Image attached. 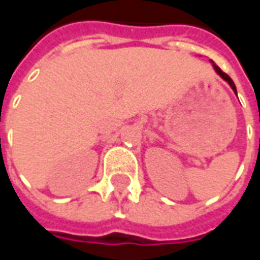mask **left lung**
Masks as SVG:
<instances>
[{
	"label": "left lung",
	"mask_w": 260,
	"mask_h": 260,
	"mask_svg": "<svg viewBox=\"0 0 260 260\" xmlns=\"http://www.w3.org/2000/svg\"><path fill=\"white\" fill-rule=\"evenodd\" d=\"M211 63H212V67H214V70L217 72V74H218V76H221V77H222V79H224L225 81H226V83H228V84L231 86V88L234 90V92L237 94V87H235V84H234V81H232L231 77H230L228 74H225L224 72H222V70H221V69H219V67L217 66L215 63H214V61H211Z\"/></svg>",
	"instance_id": "1"
}]
</instances>
